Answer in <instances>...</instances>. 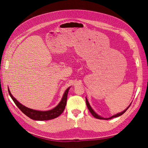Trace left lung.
<instances>
[{"label": "left lung", "mask_w": 148, "mask_h": 148, "mask_svg": "<svg viewBox=\"0 0 148 148\" xmlns=\"http://www.w3.org/2000/svg\"><path fill=\"white\" fill-rule=\"evenodd\" d=\"M86 105H87V107H88V109H89V110L90 111V112L91 113V114L92 115V116L93 117H95V118H96V119H102V120H109V119H112V118H114V117H119V116H120V115H122V114H123L125 112L127 111V110L130 107V106H131V104H130V106L127 107V108L125 109V110H124L123 112H120V113H119V114H115V115H113V116H112V117H109V118H104V117H101V116H99V115H97L95 111H94V110L91 108V106H90V104H89V102H88V99H87V98L86 97Z\"/></svg>", "instance_id": "left-lung-1"}]
</instances>
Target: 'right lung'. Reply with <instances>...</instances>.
<instances>
[{
    "instance_id": "obj_1",
    "label": "right lung",
    "mask_w": 148,
    "mask_h": 148,
    "mask_svg": "<svg viewBox=\"0 0 148 148\" xmlns=\"http://www.w3.org/2000/svg\"><path fill=\"white\" fill-rule=\"evenodd\" d=\"M70 88V87L66 89V91H65L63 95V97L62 98V100L59 102V104L53 109L48 111H39L28 108V107L22 105L21 103H20L12 95L9 89H8V91L12 100L15 102V104L16 105V106L20 109L22 112L25 114L26 116H28V117H29L31 119L42 121L53 119L55 118H57V117H59L60 115L62 114V113L63 112L65 108L67 100V95H68Z\"/></svg>"
}]
</instances>
